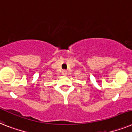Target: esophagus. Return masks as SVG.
<instances>
[{
	"instance_id": "obj_1",
	"label": "esophagus",
	"mask_w": 132,
	"mask_h": 132,
	"mask_svg": "<svg viewBox=\"0 0 132 132\" xmlns=\"http://www.w3.org/2000/svg\"><path fill=\"white\" fill-rule=\"evenodd\" d=\"M62 74H63V76H66L67 74V71L66 70H63L62 71Z\"/></svg>"
}]
</instances>
